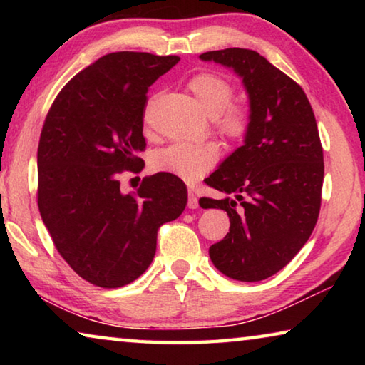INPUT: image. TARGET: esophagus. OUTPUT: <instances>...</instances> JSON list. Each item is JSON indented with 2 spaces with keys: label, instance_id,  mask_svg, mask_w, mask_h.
<instances>
[{
  "label": "esophagus",
  "instance_id": "34e87169",
  "mask_svg": "<svg viewBox=\"0 0 365 365\" xmlns=\"http://www.w3.org/2000/svg\"><path fill=\"white\" fill-rule=\"evenodd\" d=\"M197 206H200V202H197L196 195L191 190H188V207L190 209H196Z\"/></svg>",
  "mask_w": 365,
  "mask_h": 365
}]
</instances>
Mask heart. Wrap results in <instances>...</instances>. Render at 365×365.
<instances>
[{
  "label": "heart",
  "instance_id": "b5f03b06",
  "mask_svg": "<svg viewBox=\"0 0 365 365\" xmlns=\"http://www.w3.org/2000/svg\"><path fill=\"white\" fill-rule=\"evenodd\" d=\"M197 104L209 115H217V127L228 138L240 140L248 130V114L240 108H228L233 100V86L212 72L197 73L188 82ZM219 148L212 141L174 143L153 154L151 165L158 172H168L183 180H196L214 168Z\"/></svg>",
  "mask_w": 365,
  "mask_h": 365
}]
</instances>
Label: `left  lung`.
Here are the masks:
<instances>
[{
  "label": "left lung",
  "mask_w": 365,
  "mask_h": 365,
  "mask_svg": "<svg viewBox=\"0 0 365 365\" xmlns=\"http://www.w3.org/2000/svg\"><path fill=\"white\" fill-rule=\"evenodd\" d=\"M200 59L232 69L250 101L243 146L206 178L225 197H205V209H224L230 219V232L209 256L228 279L261 282L285 267L316 227L324 182L316 117L301 86L252 49Z\"/></svg>",
  "instance_id": "obj_1"
}]
</instances>
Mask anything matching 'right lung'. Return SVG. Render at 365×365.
<instances>
[{
    "label": "right lung",
    "mask_w": 365,
    "mask_h": 365,
    "mask_svg": "<svg viewBox=\"0 0 365 365\" xmlns=\"http://www.w3.org/2000/svg\"><path fill=\"white\" fill-rule=\"evenodd\" d=\"M180 58L119 51L78 72L43 125L38 209L64 261L86 282L119 288L137 280L156 255L158 228L187 206L180 178L159 172L133 195L117 175L145 163L148 88Z\"/></svg>",
    "instance_id": "right-lung-1"
}]
</instances>
